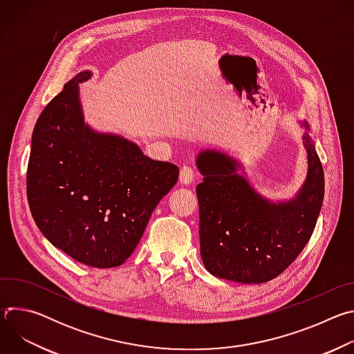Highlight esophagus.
Listing matches in <instances>:
<instances>
[{"instance_id": "1", "label": "esophagus", "mask_w": 354, "mask_h": 354, "mask_svg": "<svg viewBox=\"0 0 354 354\" xmlns=\"http://www.w3.org/2000/svg\"><path fill=\"white\" fill-rule=\"evenodd\" d=\"M194 171L190 168V167H182L180 168V172H179V182L185 186L193 183L194 180Z\"/></svg>"}]
</instances>
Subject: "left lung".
<instances>
[{
  "mask_svg": "<svg viewBox=\"0 0 354 354\" xmlns=\"http://www.w3.org/2000/svg\"><path fill=\"white\" fill-rule=\"evenodd\" d=\"M306 148L307 175L294 196L270 198L245 176L243 164L217 148H201L196 167L203 182L198 200L200 255L216 277L259 284L277 277L310 241L321 213L324 169L310 136L299 120Z\"/></svg>",
  "mask_w": 354,
  "mask_h": 354,
  "instance_id": "obj_1",
  "label": "left lung"
}]
</instances>
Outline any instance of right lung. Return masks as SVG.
Returning <instances> with one entry per match:
<instances>
[{"instance_id":"1","label":"right lung","mask_w":354,"mask_h":354,"mask_svg":"<svg viewBox=\"0 0 354 354\" xmlns=\"http://www.w3.org/2000/svg\"><path fill=\"white\" fill-rule=\"evenodd\" d=\"M91 77L92 71L78 73L40 113L26 192L32 217L50 243L77 262L106 269L133 254L179 168L85 122L80 84Z\"/></svg>"}]
</instances>
